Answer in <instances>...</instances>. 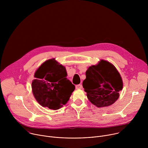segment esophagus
Returning a JSON list of instances; mask_svg holds the SVG:
<instances>
[{
	"label": "esophagus",
	"instance_id": "esophagus-1",
	"mask_svg": "<svg viewBox=\"0 0 148 148\" xmlns=\"http://www.w3.org/2000/svg\"><path fill=\"white\" fill-rule=\"evenodd\" d=\"M75 88H76V89H81L82 88V86L81 85V84H78V85H77L75 86Z\"/></svg>",
	"mask_w": 148,
	"mask_h": 148
}]
</instances>
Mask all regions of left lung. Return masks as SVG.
Returning a JSON list of instances; mask_svg holds the SVG:
<instances>
[{"label": "left lung", "instance_id": "1", "mask_svg": "<svg viewBox=\"0 0 148 148\" xmlns=\"http://www.w3.org/2000/svg\"><path fill=\"white\" fill-rule=\"evenodd\" d=\"M86 75L82 86L88 99L95 106L109 107L119 98L123 81L112 63L101 60L97 64L88 67Z\"/></svg>", "mask_w": 148, "mask_h": 148}]
</instances>
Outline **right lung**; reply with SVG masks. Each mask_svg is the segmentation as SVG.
I'll return each mask as SVG.
<instances>
[{
  "label": "right lung",
  "mask_w": 148,
  "mask_h": 148,
  "mask_svg": "<svg viewBox=\"0 0 148 148\" xmlns=\"http://www.w3.org/2000/svg\"><path fill=\"white\" fill-rule=\"evenodd\" d=\"M67 75L66 67L55 58L47 60L41 64L32 83L33 94L40 105L57 110L67 103L75 90Z\"/></svg>",
  "instance_id": "add662e5"
}]
</instances>
